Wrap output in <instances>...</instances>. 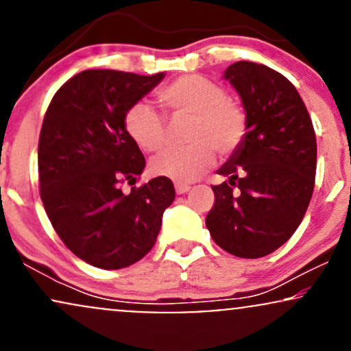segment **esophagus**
Instances as JSON below:
<instances>
[{
  "mask_svg": "<svg viewBox=\"0 0 351 351\" xmlns=\"http://www.w3.org/2000/svg\"><path fill=\"white\" fill-rule=\"evenodd\" d=\"M175 189L178 195H184V193L189 191V184H184V183H175Z\"/></svg>",
  "mask_w": 351,
  "mask_h": 351,
  "instance_id": "34e87169",
  "label": "esophagus"
}]
</instances>
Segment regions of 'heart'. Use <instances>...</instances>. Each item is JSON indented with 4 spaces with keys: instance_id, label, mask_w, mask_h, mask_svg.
Returning <instances> with one entry per match:
<instances>
[{
    "instance_id": "obj_1",
    "label": "heart",
    "mask_w": 351,
    "mask_h": 351,
    "mask_svg": "<svg viewBox=\"0 0 351 351\" xmlns=\"http://www.w3.org/2000/svg\"><path fill=\"white\" fill-rule=\"evenodd\" d=\"M158 100L171 120L186 119L180 148H168L150 162V171L178 183H189L211 167L215 150L234 153L247 135V114L221 84L199 74L181 75L158 92ZM123 127L140 150L158 152L167 142V122L148 102H135L123 115Z\"/></svg>"
}]
</instances>
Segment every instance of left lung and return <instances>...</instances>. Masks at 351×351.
<instances>
[{
  "label": "left lung",
  "mask_w": 351,
  "mask_h": 351,
  "mask_svg": "<svg viewBox=\"0 0 351 351\" xmlns=\"http://www.w3.org/2000/svg\"><path fill=\"white\" fill-rule=\"evenodd\" d=\"M224 79L247 114V135L219 168L206 216L213 241L232 256L257 259L287 243L307 211L317 170V138L304 100L287 77L239 60Z\"/></svg>",
  "instance_id": "8db88e82"
}]
</instances>
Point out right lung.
<instances>
[{"mask_svg":"<svg viewBox=\"0 0 351 351\" xmlns=\"http://www.w3.org/2000/svg\"><path fill=\"white\" fill-rule=\"evenodd\" d=\"M163 72L138 75L84 71L52 97L38 147L39 193L52 228L79 259L100 269L135 264L153 247L162 216L175 199L170 178L135 184L145 156L123 127L128 107Z\"/></svg>","mask_w":351,"mask_h":351,"instance_id":"1","label":"right lung"}]
</instances>
